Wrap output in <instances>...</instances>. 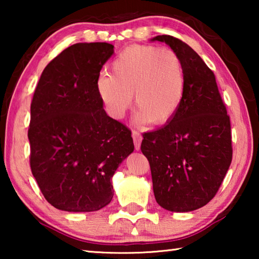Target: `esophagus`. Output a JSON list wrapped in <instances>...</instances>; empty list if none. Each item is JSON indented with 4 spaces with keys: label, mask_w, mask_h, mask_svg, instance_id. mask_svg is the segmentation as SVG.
Listing matches in <instances>:
<instances>
[{
    "label": "esophagus",
    "mask_w": 259,
    "mask_h": 259,
    "mask_svg": "<svg viewBox=\"0 0 259 259\" xmlns=\"http://www.w3.org/2000/svg\"><path fill=\"white\" fill-rule=\"evenodd\" d=\"M133 138H134V144H135V150L139 151L140 150V144H142V135H140L138 131L134 130L133 131Z\"/></svg>",
    "instance_id": "1"
}]
</instances>
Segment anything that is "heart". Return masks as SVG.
Wrapping results in <instances>:
<instances>
[{"label": "heart", "instance_id": "heart-1", "mask_svg": "<svg viewBox=\"0 0 259 259\" xmlns=\"http://www.w3.org/2000/svg\"><path fill=\"white\" fill-rule=\"evenodd\" d=\"M96 89L112 117L124 115L134 94L136 122L162 124L183 102L185 71L181 57L169 48L131 46L113 60L112 74H100Z\"/></svg>", "mask_w": 259, "mask_h": 259}]
</instances>
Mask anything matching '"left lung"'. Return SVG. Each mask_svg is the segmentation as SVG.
<instances>
[{
  "mask_svg": "<svg viewBox=\"0 0 259 259\" xmlns=\"http://www.w3.org/2000/svg\"><path fill=\"white\" fill-rule=\"evenodd\" d=\"M181 57L185 94L166 123L143 135V154L150 162L156 202L172 212L207 204L218 191L232 161L231 122L212 73L186 43L157 35Z\"/></svg>",
  "mask_w": 259,
  "mask_h": 259,
  "instance_id": "left-lung-1",
  "label": "left lung"
}]
</instances>
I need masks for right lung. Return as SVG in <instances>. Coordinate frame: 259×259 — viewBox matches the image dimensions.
Here are the masks:
<instances>
[{
	"label": "right lung",
	"mask_w": 259,
	"mask_h": 259,
	"mask_svg": "<svg viewBox=\"0 0 259 259\" xmlns=\"http://www.w3.org/2000/svg\"><path fill=\"white\" fill-rule=\"evenodd\" d=\"M114 54L106 42L76 43L47 65L30 105V169L42 194L68 212L97 211L112 177L134 152L131 131L109 117L96 89Z\"/></svg>",
	"instance_id": "add662e5"
}]
</instances>
